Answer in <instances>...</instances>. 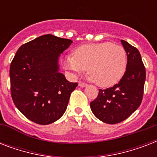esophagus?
Masks as SVG:
<instances>
[{"label": "esophagus", "instance_id": "esophagus-1", "mask_svg": "<svg viewBox=\"0 0 157 157\" xmlns=\"http://www.w3.org/2000/svg\"><path fill=\"white\" fill-rule=\"evenodd\" d=\"M78 86H80V87H82V88H83V87H86V86H87V84L83 83V82H79Z\"/></svg>", "mask_w": 157, "mask_h": 157}]
</instances>
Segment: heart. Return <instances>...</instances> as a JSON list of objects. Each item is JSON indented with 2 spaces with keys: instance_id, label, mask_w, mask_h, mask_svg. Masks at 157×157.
<instances>
[{
  "instance_id": "obj_1",
  "label": "heart",
  "mask_w": 157,
  "mask_h": 157,
  "mask_svg": "<svg viewBox=\"0 0 157 157\" xmlns=\"http://www.w3.org/2000/svg\"><path fill=\"white\" fill-rule=\"evenodd\" d=\"M64 67L75 74L88 67L89 79L100 87H109L121 79L127 66V55L122 46L111 42L89 44L76 48L73 55H66Z\"/></svg>"
}]
</instances>
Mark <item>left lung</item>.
<instances>
[{
    "instance_id": "1",
    "label": "left lung",
    "mask_w": 157,
    "mask_h": 157,
    "mask_svg": "<svg viewBox=\"0 0 157 157\" xmlns=\"http://www.w3.org/2000/svg\"><path fill=\"white\" fill-rule=\"evenodd\" d=\"M127 54L126 71L118 84L99 90L98 97L90 103L94 115L107 124H117L134 113L144 95L146 70L138 49L121 40Z\"/></svg>"
}]
</instances>
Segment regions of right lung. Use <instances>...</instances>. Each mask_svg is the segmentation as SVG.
Listing matches in <instances>:
<instances>
[{
	"label": "right lung",
	"instance_id": "obj_1",
	"mask_svg": "<svg viewBox=\"0 0 157 157\" xmlns=\"http://www.w3.org/2000/svg\"><path fill=\"white\" fill-rule=\"evenodd\" d=\"M72 41L47 34L21 45L10 68L11 97L28 119L49 124L63 115L78 84L59 72L60 54Z\"/></svg>",
	"mask_w": 157,
	"mask_h": 157
}]
</instances>
